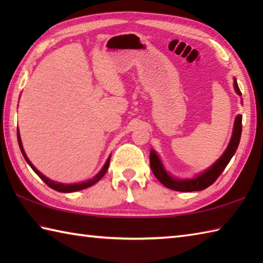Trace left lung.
Masks as SVG:
<instances>
[{"label":"left lung","instance_id":"1","mask_svg":"<svg viewBox=\"0 0 263 263\" xmlns=\"http://www.w3.org/2000/svg\"><path fill=\"white\" fill-rule=\"evenodd\" d=\"M234 87H235L236 92L241 96L242 92L239 90L236 79L234 80ZM242 135V116L238 115L234 123V131L231 139V142L228 144L226 152L224 155L218 159L216 163L212 165L209 170H206L202 174L198 175L197 177L192 178V180H176V178L170 176L164 170L163 165H161L158 156L156 155L154 150L150 152V168H152L154 175L157 177V180L171 190L180 192H192V191H201L208 186H210L212 183H215L218 177L224 172L225 167L230 163L234 154L236 153L237 147L241 140Z\"/></svg>","mask_w":263,"mask_h":263}]
</instances>
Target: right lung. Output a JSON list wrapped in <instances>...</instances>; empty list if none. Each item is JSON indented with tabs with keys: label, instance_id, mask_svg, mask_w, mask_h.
Listing matches in <instances>:
<instances>
[{
	"label": "right lung",
	"instance_id": "obj_1",
	"mask_svg": "<svg viewBox=\"0 0 263 263\" xmlns=\"http://www.w3.org/2000/svg\"><path fill=\"white\" fill-rule=\"evenodd\" d=\"M16 137H18V143H19V147H20V150H21V153H22V156H24V157H25V159H26L27 163L30 165V167H31V168L33 170V172H35L36 174H37L39 177H41L42 180H43L44 182H45L49 187L53 189V190H55V191L64 192V193L80 191V190H83V189H86V187H89V186L93 185L95 183H97V182L100 180V178H102V177L106 174V172H107V170H108L110 157L107 159V161H106V164L104 165V167L102 168V171H100V172L98 173V174L92 178V180H89V181H87V182H82V183H77V184H62V183H58V182L51 181V180H49V178H47L46 176H44L41 172H38V170H36V168H35V166H33V165L30 163L29 159H28V157L26 156L25 150H24V147H22V142H21V138H20L19 128H18V130H16Z\"/></svg>",
	"mask_w": 263,
	"mask_h": 263
}]
</instances>
